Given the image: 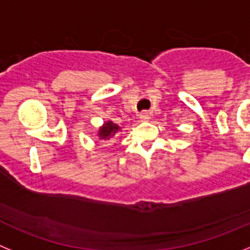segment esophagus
Wrapping results in <instances>:
<instances>
[{
    "mask_svg": "<svg viewBox=\"0 0 250 250\" xmlns=\"http://www.w3.org/2000/svg\"><path fill=\"white\" fill-rule=\"evenodd\" d=\"M150 114L148 113V112H142L141 114H139V120L142 121V122H146V121L149 120Z\"/></svg>",
    "mask_w": 250,
    "mask_h": 250,
    "instance_id": "1",
    "label": "esophagus"
}]
</instances>
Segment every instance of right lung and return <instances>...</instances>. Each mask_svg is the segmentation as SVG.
I'll return each mask as SVG.
<instances>
[{
	"label": "right lung",
	"mask_w": 250,
	"mask_h": 250,
	"mask_svg": "<svg viewBox=\"0 0 250 250\" xmlns=\"http://www.w3.org/2000/svg\"><path fill=\"white\" fill-rule=\"evenodd\" d=\"M121 132V127L112 121H105L97 130V137L102 141H109Z\"/></svg>",
	"instance_id": "obj_1"
}]
</instances>
